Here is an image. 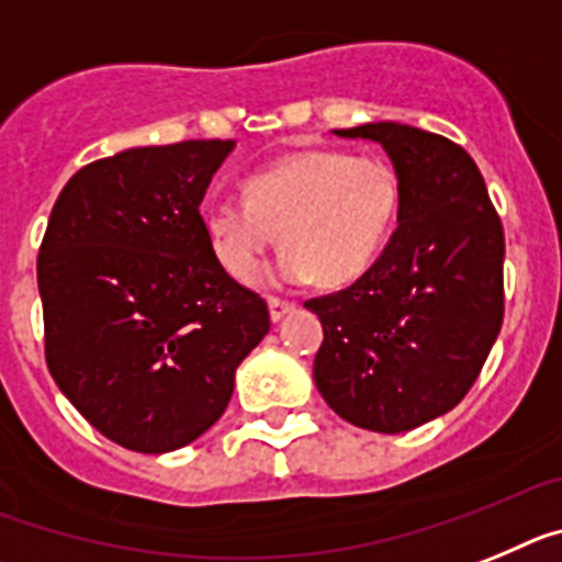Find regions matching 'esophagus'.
Here are the masks:
<instances>
[{
  "label": "esophagus",
  "instance_id": "esophagus-1",
  "mask_svg": "<svg viewBox=\"0 0 562 562\" xmlns=\"http://www.w3.org/2000/svg\"><path fill=\"white\" fill-rule=\"evenodd\" d=\"M294 308H296V302L282 300V296H268V314H271V319L274 322H280L288 311H294Z\"/></svg>",
  "mask_w": 562,
  "mask_h": 562
}]
</instances>
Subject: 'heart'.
<instances>
[{"instance_id": "b5f03b06", "label": "heart", "mask_w": 562, "mask_h": 562, "mask_svg": "<svg viewBox=\"0 0 562 562\" xmlns=\"http://www.w3.org/2000/svg\"><path fill=\"white\" fill-rule=\"evenodd\" d=\"M402 209L396 169L375 155L296 149L248 175L240 200L206 209L214 257L234 280H251L277 246L288 280L325 288L356 282L387 246Z\"/></svg>"}]
</instances>
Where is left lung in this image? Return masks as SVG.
<instances>
[{
	"instance_id": "8db88e82",
	"label": "left lung",
	"mask_w": 562,
	"mask_h": 562,
	"mask_svg": "<svg viewBox=\"0 0 562 562\" xmlns=\"http://www.w3.org/2000/svg\"><path fill=\"white\" fill-rule=\"evenodd\" d=\"M379 140L402 187L398 228L353 285L314 296V382L345 422L407 432L450 413L504 325V226L475 160L450 138L379 121L336 130Z\"/></svg>"
}]
</instances>
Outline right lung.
Wrapping results in <instances>:
<instances>
[{
  "mask_svg": "<svg viewBox=\"0 0 562 562\" xmlns=\"http://www.w3.org/2000/svg\"><path fill=\"white\" fill-rule=\"evenodd\" d=\"M234 140L138 146L78 169L38 248L45 359L101 436L158 456L226 413L234 370L271 328L228 277L200 203Z\"/></svg>",
  "mask_w": 562,
  "mask_h": 562,
  "instance_id": "1",
  "label": "right lung"
}]
</instances>
